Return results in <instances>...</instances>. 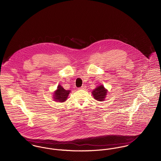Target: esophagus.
Here are the masks:
<instances>
[{
	"label": "esophagus",
	"mask_w": 161,
	"mask_h": 161,
	"mask_svg": "<svg viewBox=\"0 0 161 161\" xmlns=\"http://www.w3.org/2000/svg\"><path fill=\"white\" fill-rule=\"evenodd\" d=\"M86 88V86H82L81 87L79 88V90H84Z\"/></svg>",
	"instance_id": "34e87169"
}]
</instances>
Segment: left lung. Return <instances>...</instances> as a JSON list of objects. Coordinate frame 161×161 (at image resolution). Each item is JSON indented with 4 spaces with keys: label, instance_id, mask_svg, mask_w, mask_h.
I'll list each match as a JSON object with an SVG mask.
<instances>
[{
    "label": "left lung",
    "instance_id": "8db88e82",
    "mask_svg": "<svg viewBox=\"0 0 161 161\" xmlns=\"http://www.w3.org/2000/svg\"><path fill=\"white\" fill-rule=\"evenodd\" d=\"M107 93V90L104 88L103 86H100L96 88L93 92L92 94L94 96L95 100L98 101H103L104 100L106 95Z\"/></svg>",
    "mask_w": 161,
    "mask_h": 161
}]
</instances>
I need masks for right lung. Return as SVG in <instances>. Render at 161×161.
I'll use <instances>...</instances> for the list:
<instances>
[{
	"mask_svg": "<svg viewBox=\"0 0 161 161\" xmlns=\"http://www.w3.org/2000/svg\"><path fill=\"white\" fill-rule=\"evenodd\" d=\"M69 92V90H66L59 85L57 91L54 93V99L59 102H64L67 99Z\"/></svg>",
	"mask_w": 161,
	"mask_h": 161,
	"instance_id": "1",
	"label": "right lung"
}]
</instances>
